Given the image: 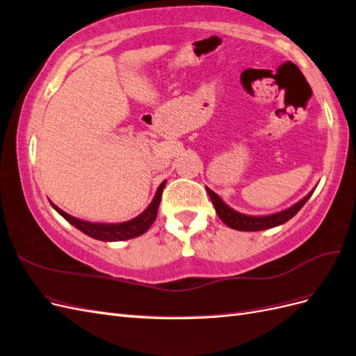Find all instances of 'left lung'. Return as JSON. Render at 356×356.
Listing matches in <instances>:
<instances>
[{"instance_id":"left-lung-1","label":"left lung","mask_w":356,"mask_h":356,"mask_svg":"<svg viewBox=\"0 0 356 356\" xmlns=\"http://www.w3.org/2000/svg\"><path fill=\"white\" fill-rule=\"evenodd\" d=\"M207 191L211 197L215 211H217V215L225 225H229L230 229L239 230V232H260V230L277 227V225H281L293 218L294 215L305 207V203L310 199V196L314 195L315 188L310 190L309 195H306L303 199L294 203L293 207L275 213H268V215H246L239 211H234L233 208L229 207L227 203H224V200L217 195V193H213L208 187H207Z\"/></svg>"}]
</instances>
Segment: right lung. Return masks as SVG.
I'll return each instance as SVG.
<instances>
[{
  "instance_id": "right-lung-1",
  "label": "right lung",
  "mask_w": 356,
  "mask_h": 356,
  "mask_svg": "<svg viewBox=\"0 0 356 356\" xmlns=\"http://www.w3.org/2000/svg\"><path fill=\"white\" fill-rule=\"evenodd\" d=\"M165 186H166V181H163L159 186L152 203H149L148 207L138 215V217L129 220V221H123V222L84 221V220L72 217V215L67 213L65 211H62L53 202H50V204L53 207V209H55L58 213H60L62 217L65 218L70 224H72L75 229H79L80 232L90 236V238H93V239L104 241V242L127 241V239L138 238V236L144 234L149 227H152V224L156 221V217H157V209H159L160 199H161V191H163Z\"/></svg>"
}]
</instances>
